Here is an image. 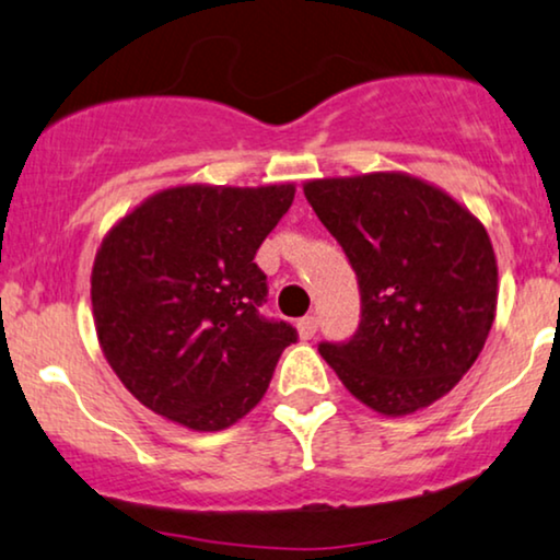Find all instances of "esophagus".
Segmentation results:
<instances>
[{"label": "esophagus", "instance_id": "esophagus-1", "mask_svg": "<svg viewBox=\"0 0 560 560\" xmlns=\"http://www.w3.org/2000/svg\"><path fill=\"white\" fill-rule=\"evenodd\" d=\"M296 330H300V338H302V340L315 338V332H317V317H315V315L302 317L300 323H296Z\"/></svg>", "mask_w": 560, "mask_h": 560}]
</instances>
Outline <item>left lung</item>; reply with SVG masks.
<instances>
[{
	"instance_id": "8db88e82",
	"label": "left lung",
	"mask_w": 560,
	"mask_h": 560,
	"mask_svg": "<svg viewBox=\"0 0 560 560\" xmlns=\"http://www.w3.org/2000/svg\"><path fill=\"white\" fill-rule=\"evenodd\" d=\"M304 197L346 250L361 289V325L319 342L342 386L384 417L430 407L483 350L499 273L487 228L405 171L310 178Z\"/></svg>"
}]
</instances>
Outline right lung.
Listing matches in <instances>:
<instances>
[{
    "label": "right lung",
    "mask_w": 560,
    "mask_h": 560,
    "mask_svg": "<svg viewBox=\"0 0 560 560\" xmlns=\"http://www.w3.org/2000/svg\"><path fill=\"white\" fill-rule=\"evenodd\" d=\"M294 184H178L119 218L92 266V315L107 363L151 412L218 432L264 399L296 340L258 315L253 264L294 202Z\"/></svg>",
    "instance_id": "add662e5"
}]
</instances>
